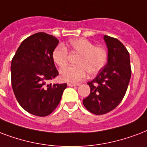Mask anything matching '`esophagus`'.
Here are the masks:
<instances>
[{
	"instance_id": "obj_1",
	"label": "esophagus",
	"mask_w": 147,
	"mask_h": 147,
	"mask_svg": "<svg viewBox=\"0 0 147 147\" xmlns=\"http://www.w3.org/2000/svg\"><path fill=\"white\" fill-rule=\"evenodd\" d=\"M79 86V84H72V83H68V86L69 87H74V86Z\"/></svg>"
}]
</instances>
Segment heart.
Returning a JSON list of instances; mask_svg holds the SVG:
<instances>
[{
    "mask_svg": "<svg viewBox=\"0 0 147 147\" xmlns=\"http://www.w3.org/2000/svg\"><path fill=\"white\" fill-rule=\"evenodd\" d=\"M71 51L79 54L76 61L77 66H70L60 71L61 80L77 83L86 77L87 71L96 75L103 68L107 61V52L102 47L95 46L91 41L85 38L71 40L69 42ZM54 62L60 68L68 64V51L63 45H58L52 51Z\"/></svg>",
    "mask_w": 147,
    "mask_h": 147,
    "instance_id": "heart-1",
    "label": "heart"
}]
</instances>
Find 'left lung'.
Listing matches in <instances>:
<instances>
[{"label":"left lung","mask_w":147,"mask_h":147,"mask_svg":"<svg viewBox=\"0 0 147 147\" xmlns=\"http://www.w3.org/2000/svg\"><path fill=\"white\" fill-rule=\"evenodd\" d=\"M107 63L88 85L90 94L83 105L90 113L102 115L116 108L126 92L131 77L129 54L118 39L104 35Z\"/></svg>","instance_id":"left-lung-1"}]
</instances>
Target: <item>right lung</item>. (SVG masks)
<instances>
[{
	"label": "right lung",
	"mask_w": 147,
	"mask_h": 147,
	"mask_svg": "<svg viewBox=\"0 0 147 147\" xmlns=\"http://www.w3.org/2000/svg\"><path fill=\"white\" fill-rule=\"evenodd\" d=\"M59 40L44 32L21 42L11 61V84L20 106L38 116L51 114L60 102L67 84H48L59 75L52 51Z\"/></svg>",
	"instance_id": "obj_1"
}]
</instances>
